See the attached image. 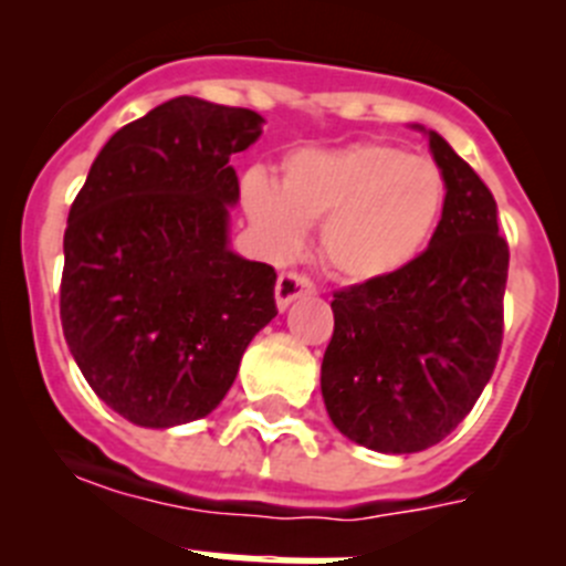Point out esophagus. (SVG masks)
<instances>
[{
    "label": "esophagus",
    "instance_id": "34e87169",
    "mask_svg": "<svg viewBox=\"0 0 566 566\" xmlns=\"http://www.w3.org/2000/svg\"><path fill=\"white\" fill-rule=\"evenodd\" d=\"M314 292V283L306 277V274L300 272H283L277 277V286H274V294H277V306L280 308H289V303L303 294H312Z\"/></svg>",
    "mask_w": 566,
    "mask_h": 566
}]
</instances>
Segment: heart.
<instances>
[{"label": "heart", "mask_w": 566, "mask_h": 566, "mask_svg": "<svg viewBox=\"0 0 566 566\" xmlns=\"http://www.w3.org/2000/svg\"><path fill=\"white\" fill-rule=\"evenodd\" d=\"M249 221L274 252H294L319 229V258L348 283H371L411 266L448 209V181L431 161L391 144L303 149L283 178L249 169L240 184Z\"/></svg>", "instance_id": "heart-1"}]
</instances>
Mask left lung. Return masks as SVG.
<instances>
[{"instance_id":"1","label":"left lung","mask_w":566,"mask_h":566,"mask_svg":"<svg viewBox=\"0 0 566 566\" xmlns=\"http://www.w3.org/2000/svg\"><path fill=\"white\" fill-rule=\"evenodd\" d=\"M448 181L431 247L391 277L334 292L323 399L337 431L379 453L442 442L493 377L504 334L510 249L496 201L439 133H428Z\"/></svg>"}]
</instances>
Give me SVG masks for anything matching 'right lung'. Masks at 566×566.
<instances>
[{
    "mask_svg": "<svg viewBox=\"0 0 566 566\" xmlns=\"http://www.w3.org/2000/svg\"><path fill=\"white\" fill-rule=\"evenodd\" d=\"M254 109L178 96L104 144L70 207L64 339L98 399L144 428L212 413L277 314L274 269L229 249Z\"/></svg>",
    "mask_w": 566,
    "mask_h": 566,
    "instance_id": "obj_1",
    "label": "right lung"
}]
</instances>
